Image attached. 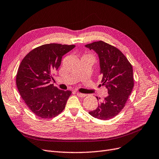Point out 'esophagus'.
Masks as SVG:
<instances>
[{
    "instance_id": "obj_1",
    "label": "esophagus",
    "mask_w": 159,
    "mask_h": 159,
    "mask_svg": "<svg viewBox=\"0 0 159 159\" xmlns=\"http://www.w3.org/2000/svg\"><path fill=\"white\" fill-rule=\"evenodd\" d=\"M76 95H77L79 97H80V98H84L86 96L85 93H80V92H76Z\"/></svg>"
}]
</instances>
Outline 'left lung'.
<instances>
[{"mask_svg":"<svg viewBox=\"0 0 159 159\" xmlns=\"http://www.w3.org/2000/svg\"><path fill=\"white\" fill-rule=\"evenodd\" d=\"M85 46L98 55L102 83L109 94L89 114L98 119L109 120L120 112L131 94L134 88L132 66L119 49L103 41Z\"/></svg>","mask_w":159,"mask_h":159,"instance_id":"left-lung-1","label":"left lung"}]
</instances>
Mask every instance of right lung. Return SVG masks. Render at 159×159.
Returning <instances> with one entry per match:
<instances>
[{
  "label": "right lung",
  "mask_w": 159,
  "mask_h": 159,
  "mask_svg": "<svg viewBox=\"0 0 159 159\" xmlns=\"http://www.w3.org/2000/svg\"><path fill=\"white\" fill-rule=\"evenodd\" d=\"M75 45L48 44L37 47L23 59L16 75V85L34 114L43 119L61 113L71 91L62 90L50 84L52 73L58 69L62 56Z\"/></svg>",
  "instance_id": "1"
}]
</instances>
